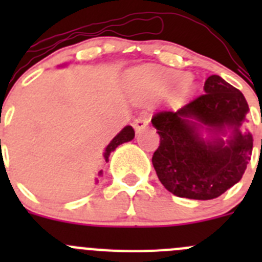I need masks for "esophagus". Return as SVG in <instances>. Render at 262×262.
<instances>
[{"label": "esophagus", "instance_id": "1", "mask_svg": "<svg viewBox=\"0 0 262 262\" xmlns=\"http://www.w3.org/2000/svg\"><path fill=\"white\" fill-rule=\"evenodd\" d=\"M148 124H149V119H148L147 117H138L133 122V126L134 128H135L136 133H140V131H143V129H145L148 127Z\"/></svg>", "mask_w": 262, "mask_h": 262}]
</instances>
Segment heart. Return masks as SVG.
I'll list each match as a JSON object with an SVG mask.
<instances>
[{
    "label": "heart",
    "instance_id": "obj_1",
    "mask_svg": "<svg viewBox=\"0 0 262 262\" xmlns=\"http://www.w3.org/2000/svg\"><path fill=\"white\" fill-rule=\"evenodd\" d=\"M180 81H186V76L151 67L139 68L129 75V86L140 94L161 93L166 88Z\"/></svg>",
    "mask_w": 262,
    "mask_h": 262
}]
</instances>
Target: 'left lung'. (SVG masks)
<instances>
[{"label": "left lung", "mask_w": 262, "mask_h": 262, "mask_svg": "<svg viewBox=\"0 0 262 262\" xmlns=\"http://www.w3.org/2000/svg\"><path fill=\"white\" fill-rule=\"evenodd\" d=\"M205 93L177 111L152 117L160 145L152 156L157 177L166 190L181 198L214 200L242 180L251 160L253 139L242 133L248 103L239 89L217 75L205 82ZM231 132L228 139L205 142L191 120Z\"/></svg>", "instance_id": "8db88e82"}]
</instances>
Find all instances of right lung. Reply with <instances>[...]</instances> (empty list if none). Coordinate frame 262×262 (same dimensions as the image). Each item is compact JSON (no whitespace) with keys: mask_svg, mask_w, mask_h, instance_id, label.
I'll return each instance as SVG.
<instances>
[{"mask_svg":"<svg viewBox=\"0 0 262 262\" xmlns=\"http://www.w3.org/2000/svg\"><path fill=\"white\" fill-rule=\"evenodd\" d=\"M134 136H135V131H134L133 127L131 126L124 127V128L122 129V131H120V133L118 134L114 139H113V140H111L110 144L106 147L105 155H103V157H105L106 161L108 160V156H110L111 151H114L115 148H117L119 144H122V143H126V142H129V140H133Z\"/></svg>","mask_w":262,"mask_h":262,"instance_id":"right-lung-1","label":"right lung"}]
</instances>
